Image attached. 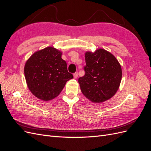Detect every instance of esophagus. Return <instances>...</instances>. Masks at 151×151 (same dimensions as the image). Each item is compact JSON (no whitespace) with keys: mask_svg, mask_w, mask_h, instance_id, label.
Instances as JSON below:
<instances>
[{"mask_svg":"<svg viewBox=\"0 0 151 151\" xmlns=\"http://www.w3.org/2000/svg\"><path fill=\"white\" fill-rule=\"evenodd\" d=\"M73 76H74V77L75 79H76L77 77H78V74H77V72H76V73H74V74H73Z\"/></svg>","mask_w":151,"mask_h":151,"instance_id":"1","label":"esophagus"}]
</instances>
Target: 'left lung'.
I'll return each instance as SVG.
<instances>
[{"instance_id": "8db88e82", "label": "left lung", "mask_w": 151, "mask_h": 151, "mask_svg": "<svg viewBox=\"0 0 151 151\" xmlns=\"http://www.w3.org/2000/svg\"><path fill=\"white\" fill-rule=\"evenodd\" d=\"M85 58V75L78 80L82 93L92 102L106 101L119 88L122 76L119 62L103 49L86 52Z\"/></svg>"}]
</instances>
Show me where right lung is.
<instances>
[{
	"mask_svg": "<svg viewBox=\"0 0 151 151\" xmlns=\"http://www.w3.org/2000/svg\"><path fill=\"white\" fill-rule=\"evenodd\" d=\"M24 75L31 92L43 101L57 97L67 82L73 78L62 58V52L53 47L32 55L25 64Z\"/></svg>",
	"mask_w": 151,
	"mask_h": 151,
	"instance_id": "right-lung-1",
	"label": "right lung"
}]
</instances>
